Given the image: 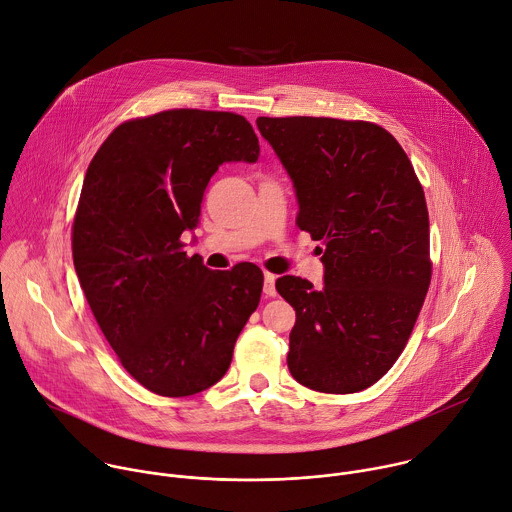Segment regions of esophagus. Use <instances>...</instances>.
<instances>
[{
  "label": "esophagus",
  "mask_w": 512,
  "mask_h": 512,
  "mask_svg": "<svg viewBox=\"0 0 512 512\" xmlns=\"http://www.w3.org/2000/svg\"><path fill=\"white\" fill-rule=\"evenodd\" d=\"M275 275L273 273H265V285H263V291H265V296H269V298H273V296H277V289H275Z\"/></svg>",
  "instance_id": "34e87169"
}]
</instances>
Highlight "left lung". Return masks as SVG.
Instances as JSON below:
<instances>
[{
  "label": "left lung",
  "instance_id": "obj_1",
  "mask_svg": "<svg viewBox=\"0 0 512 512\" xmlns=\"http://www.w3.org/2000/svg\"><path fill=\"white\" fill-rule=\"evenodd\" d=\"M294 184L298 227L324 241V285L283 275L296 310L287 367L320 393L375 385L403 352L429 279L423 188L397 139L367 121L259 117Z\"/></svg>",
  "mask_w": 512,
  "mask_h": 512
}]
</instances>
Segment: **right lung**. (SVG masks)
Segmentation results:
<instances>
[{
	"mask_svg": "<svg viewBox=\"0 0 512 512\" xmlns=\"http://www.w3.org/2000/svg\"><path fill=\"white\" fill-rule=\"evenodd\" d=\"M257 160L245 117L172 109L121 123L89 164L72 259L123 369L156 395L188 397L221 381L259 306V267L212 271L180 241L198 227L218 166Z\"/></svg>",
	"mask_w": 512,
	"mask_h": 512,
	"instance_id": "add662e5",
	"label": "right lung"
}]
</instances>
